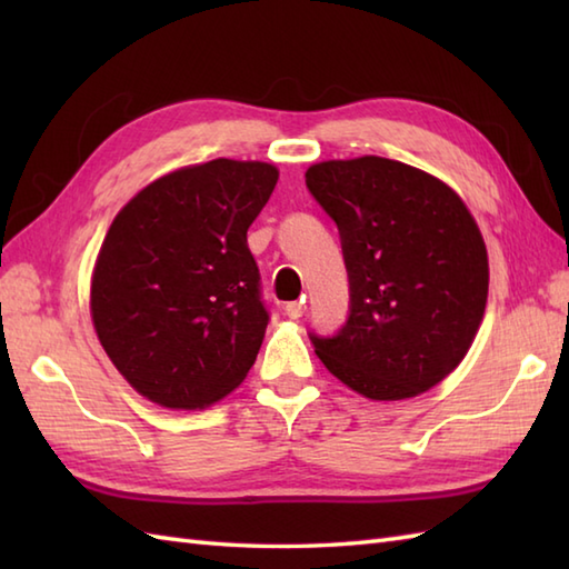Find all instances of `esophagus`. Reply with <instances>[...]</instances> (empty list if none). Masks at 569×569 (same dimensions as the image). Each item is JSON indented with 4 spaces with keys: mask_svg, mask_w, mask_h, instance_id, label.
Wrapping results in <instances>:
<instances>
[{
    "mask_svg": "<svg viewBox=\"0 0 569 569\" xmlns=\"http://www.w3.org/2000/svg\"><path fill=\"white\" fill-rule=\"evenodd\" d=\"M303 312H306V300H293V303L286 306V316L291 320L303 318Z\"/></svg>",
    "mask_w": 569,
    "mask_h": 569,
    "instance_id": "esophagus-1",
    "label": "esophagus"
}]
</instances>
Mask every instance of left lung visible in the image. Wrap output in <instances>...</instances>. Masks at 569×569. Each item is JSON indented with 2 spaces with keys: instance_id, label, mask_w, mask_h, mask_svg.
Listing matches in <instances>:
<instances>
[{
  "instance_id": "left-lung-1",
  "label": "left lung",
  "mask_w": 569,
  "mask_h": 569,
  "mask_svg": "<svg viewBox=\"0 0 569 569\" xmlns=\"http://www.w3.org/2000/svg\"><path fill=\"white\" fill-rule=\"evenodd\" d=\"M306 186L340 232L349 312L310 335L320 361L373 401L442 381L485 318L489 261L475 217L442 180L361 156L308 168Z\"/></svg>"
}]
</instances>
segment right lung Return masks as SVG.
<instances>
[{
    "mask_svg": "<svg viewBox=\"0 0 569 569\" xmlns=\"http://www.w3.org/2000/svg\"><path fill=\"white\" fill-rule=\"evenodd\" d=\"M278 171L214 159L131 198L107 232L90 308L119 373L166 408H204L247 377L269 306L247 229Z\"/></svg>",
    "mask_w": 569,
    "mask_h": 569,
    "instance_id": "right-lung-1",
    "label": "right lung"
}]
</instances>
